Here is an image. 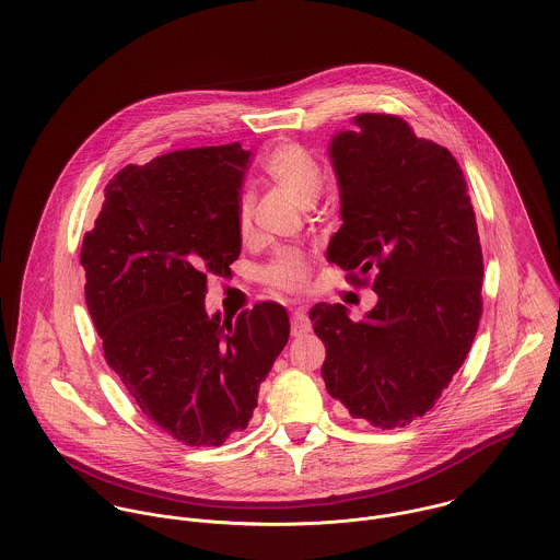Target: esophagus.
Returning a JSON list of instances; mask_svg holds the SVG:
<instances>
[{
  "mask_svg": "<svg viewBox=\"0 0 560 560\" xmlns=\"http://www.w3.org/2000/svg\"><path fill=\"white\" fill-rule=\"evenodd\" d=\"M311 329H313V325H311L308 315H306L304 311H295L293 317H291V334H293V336H304V334H308Z\"/></svg>",
  "mask_w": 560,
  "mask_h": 560,
  "instance_id": "1",
  "label": "esophagus"
}]
</instances>
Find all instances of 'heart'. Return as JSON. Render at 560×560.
<instances>
[{
    "label": "heart",
    "mask_w": 560,
    "mask_h": 560,
    "mask_svg": "<svg viewBox=\"0 0 560 560\" xmlns=\"http://www.w3.org/2000/svg\"><path fill=\"white\" fill-rule=\"evenodd\" d=\"M262 174L284 189L300 207H311L319 198V163L308 149L295 142L276 144L260 163ZM252 229V202L241 198L237 205V231L241 237H247ZM265 280L282 291H298L308 280V260L300 249L280 252L267 267Z\"/></svg>",
    "instance_id": "heart-1"
}]
</instances>
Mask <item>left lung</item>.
<instances>
[{
    "label": "left lung",
    "instance_id": "1",
    "mask_svg": "<svg viewBox=\"0 0 560 560\" xmlns=\"http://www.w3.org/2000/svg\"><path fill=\"white\" fill-rule=\"evenodd\" d=\"M329 160L342 226L327 260L377 304L351 320L340 304L311 311L327 355V393L382 429L424 416L464 364L479 329L482 252L468 183L448 149L390 114H360ZM366 282V280H364Z\"/></svg>",
    "mask_w": 560,
    "mask_h": 560
}]
</instances>
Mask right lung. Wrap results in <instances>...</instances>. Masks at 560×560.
I'll list each match as a JSON object with an SVG mask.
<instances>
[{
	"mask_svg": "<svg viewBox=\"0 0 560 560\" xmlns=\"http://www.w3.org/2000/svg\"><path fill=\"white\" fill-rule=\"evenodd\" d=\"M240 142L122 167L81 243L85 304L107 364L144 416L187 446L243 431L289 340V315L260 302L237 320L205 311L207 278L241 254Z\"/></svg>",
	"mask_w": 560,
	"mask_h": 560,
	"instance_id": "1",
	"label": "right lung"
}]
</instances>
